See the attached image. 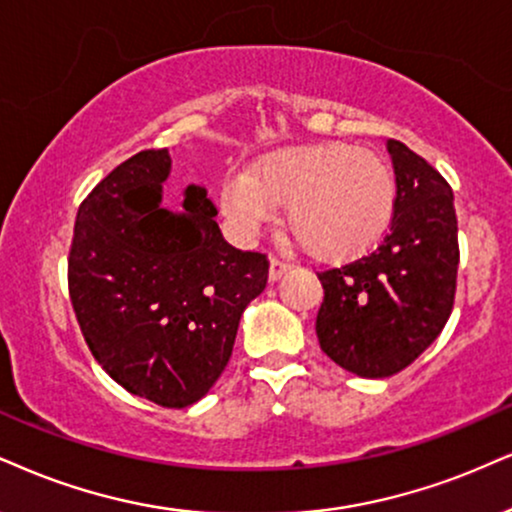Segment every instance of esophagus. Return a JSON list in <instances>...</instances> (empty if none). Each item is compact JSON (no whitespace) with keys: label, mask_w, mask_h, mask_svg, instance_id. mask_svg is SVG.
I'll return each mask as SVG.
<instances>
[{"label":"esophagus","mask_w":512,"mask_h":512,"mask_svg":"<svg viewBox=\"0 0 512 512\" xmlns=\"http://www.w3.org/2000/svg\"><path fill=\"white\" fill-rule=\"evenodd\" d=\"M289 270H292V266H289L287 261H280V258H270V273L268 275H270V280H273V282L280 280L282 275H287Z\"/></svg>","instance_id":"esophagus-1"}]
</instances>
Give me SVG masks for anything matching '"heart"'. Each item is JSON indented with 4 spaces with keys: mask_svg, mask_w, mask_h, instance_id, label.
Returning <instances> with one entry per match:
<instances>
[{
    "mask_svg": "<svg viewBox=\"0 0 512 512\" xmlns=\"http://www.w3.org/2000/svg\"><path fill=\"white\" fill-rule=\"evenodd\" d=\"M287 204V227L315 258L344 261L387 235L396 211L389 163L344 142L273 151L254 170H232L220 208L242 237H254Z\"/></svg>",
    "mask_w": 512,
    "mask_h": 512,
    "instance_id": "heart-1",
    "label": "heart"
}]
</instances>
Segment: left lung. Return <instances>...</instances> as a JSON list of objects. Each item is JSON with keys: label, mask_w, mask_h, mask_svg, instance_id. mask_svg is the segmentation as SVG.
I'll list each match as a JSON object with an SVG mask.
<instances>
[{"label": "left lung", "mask_w": 512, "mask_h": 512, "mask_svg": "<svg viewBox=\"0 0 512 512\" xmlns=\"http://www.w3.org/2000/svg\"><path fill=\"white\" fill-rule=\"evenodd\" d=\"M396 211L389 235L368 256L318 273L325 299L320 349L358 377L406 368L444 330L456 296L458 220L453 192L406 144L389 140Z\"/></svg>", "instance_id": "left-lung-1"}]
</instances>
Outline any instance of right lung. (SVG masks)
I'll return each instance as SVG.
<instances>
[{"label":"right lung","mask_w":512,"mask_h":512,"mask_svg":"<svg viewBox=\"0 0 512 512\" xmlns=\"http://www.w3.org/2000/svg\"><path fill=\"white\" fill-rule=\"evenodd\" d=\"M170 163L168 149L140 151L82 201L68 292L111 380L185 408L230 361L239 318L266 289L268 258L225 242L204 187H185L182 211L163 208Z\"/></svg>","instance_id":"add662e5"}]
</instances>
